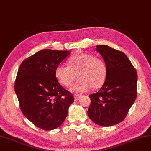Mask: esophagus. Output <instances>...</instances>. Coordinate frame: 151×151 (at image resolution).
Here are the masks:
<instances>
[{"label": "esophagus", "mask_w": 151, "mask_h": 151, "mask_svg": "<svg viewBox=\"0 0 151 151\" xmlns=\"http://www.w3.org/2000/svg\"><path fill=\"white\" fill-rule=\"evenodd\" d=\"M82 96L81 94H76L75 95V101H78L79 100V98Z\"/></svg>", "instance_id": "1"}]
</instances>
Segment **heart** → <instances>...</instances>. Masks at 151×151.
Segmentation results:
<instances>
[{
  "label": "heart",
  "mask_w": 151,
  "mask_h": 151,
  "mask_svg": "<svg viewBox=\"0 0 151 151\" xmlns=\"http://www.w3.org/2000/svg\"><path fill=\"white\" fill-rule=\"evenodd\" d=\"M68 65L59 64L55 70V75L64 86H69L78 75L80 78L70 87L75 93L84 92L90 88H97L102 85L107 76V66L102 59L93 55L81 53L68 59Z\"/></svg>",
  "instance_id": "b5f03b06"
}]
</instances>
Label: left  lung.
Returning a JSON list of instances; mask_svg holds the SVG:
<instances>
[{
	"label": "left lung",
	"mask_w": 151,
	"mask_h": 151,
	"mask_svg": "<svg viewBox=\"0 0 151 151\" xmlns=\"http://www.w3.org/2000/svg\"><path fill=\"white\" fill-rule=\"evenodd\" d=\"M96 50L106 63L107 76L99 91L89 96L88 116L98 125L112 126L124 119L135 102L137 74L123 52L104 45Z\"/></svg>",
	"instance_id": "8db88e82"
}]
</instances>
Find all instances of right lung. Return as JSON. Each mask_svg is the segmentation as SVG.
Instances as JSON below:
<instances>
[{
  "instance_id": "obj_1",
  "label": "right lung",
  "mask_w": 151,
  "mask_h": 151,
  "mask_svg": "<svg viewBox=\"0 0 151 151\" xmlns=\"http://www.w3.org/2000/svg\"><path fill=\"white\" fill-rule=\"evenodd\" d=\"M70 51L43 49L22 63L14 90L27 119L45 131L61 125L74 102L70 93L59 84L55 70Z\"/></svg>"
}]
</instances>
